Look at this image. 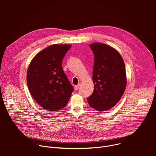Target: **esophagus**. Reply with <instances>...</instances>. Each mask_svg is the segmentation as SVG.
Here are the masks:
<instances>
[{
  "label": "esophagus",
  "mask_w": 156,
  "mask_h": 156,
  "mask_svg": "<svg viewBox=\"0 0 156 156\" xmlns=\"http://www.w3.org/2000/svg\"><path fill=\"white\" fill-rule=\"evenodd\" d=\"M79 87H80V84L75 85V90H78V89H79Z\"/></svg>",
  "instance_id": "esophagus-1"
}]
</instances>
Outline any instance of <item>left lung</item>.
I'll return each instance as SVG.
<instances>
[{
	"label": "left lung",
	"mask_w": 156,
	"mask_h": 156,
	"mask_svg": "<svg viewBox=\"0 0 156 156\" xmlns=\"http://www.w3.org/2000/svg\"><path fill=\"white\" fill-rule=\"evenodd\" d=\"M90 47L94 55V86L87 102L95 110L105 111L115 105L124 93L126 86L125 66L120 54L111 46L96 42Z\"/></svg>",
	"instance_id": "obj_1"
}]
</instances>
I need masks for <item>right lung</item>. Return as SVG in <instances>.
Segmentation results:
<instances>
[{
    "mask_svg": "<svg viewBox=\"0 0 156 156\" xmlns=\"http://www.w3.org/2000/svg\"><path fill=\"white\" fill-rule=\"evenodd\" d=\"M71 47L53 44L39 52L29 65V91L36 102L46 110L56 111L65 107L73 91L62 66L63 57Z\"/></svg>",
    "mask_w": 156,
    "mask_h": 156,
    "instance_id": "add662e5",
    "label": "right lung"
}]
</instances>
